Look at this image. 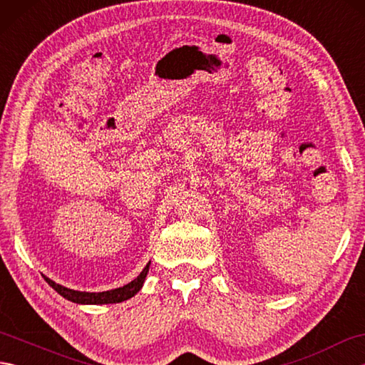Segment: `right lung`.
Returning a JSON list of instances; mask_svg holds the SVG:
<instances>
[{
    "instance_id": "right-lung-1",
    "label": "right lung",
    "mask_w": 365,
    "mask_h": 365,
    "mask_svg": "<svg viewBox=\"0 0 365 365\" xmlns=\"http://www.w3.org/2000/svg\"><path fill=\"white\" fill-rule=\"evenodd\" d=\"M149 265L150 263H147L145 268L141 271V274H139L135 281H131L130 284L119 287V289H114V290H108V292H100V293H89V292H76L72 289H67V287L59 285L56 282H53L51 279L45 277V281L48 282V285H51L54 290H56L61 297H64L68 301H73V302H78V304H113V302H122L125 301L131 297H135V294L141 290V287L144 284V279L149 273Z\"/></svg>"
}]
</instances>
